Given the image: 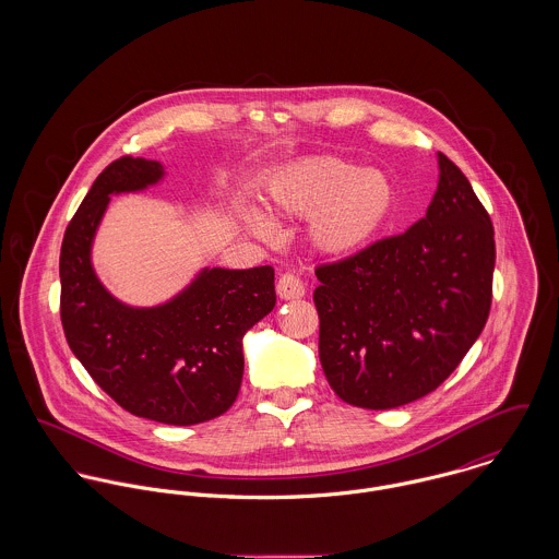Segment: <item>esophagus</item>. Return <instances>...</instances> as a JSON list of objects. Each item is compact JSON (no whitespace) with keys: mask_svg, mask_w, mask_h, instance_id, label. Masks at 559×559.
I'll return each instance as SVG.
<instances>
[{"mask_svg":"<svg viewBox=\"0 0 559 559\" xmlns=\"http://www.w3.org/2000/svg\"><path fill=\"white\" fill-rule=\"evenodd\" d=\"M277 295L280 299L284 301H290V299H301L306 295V284L293 275V273H284L280 280H277Z\"/></svg>","mask_w":559,"mask_h":559,"instance_id":"obj_1","label":"esophagus"}]
</instances>
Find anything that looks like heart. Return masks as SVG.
I'll list each match as a JSON object with an SVG mask.
<instances>
[{"mask_svg": "<svg viewBox=\"0 0 559 559\" xmlns=\"http://www.w3.org/2000/svg\"><path fill=\"white\" fill-rule=\"evenodd\" d=\"M396 200V187L385 171L326 155L284 165L264 189L273 217H308L306 237L322 255H350L368 247L392 222ZM242 222L253 235H269L258 211L247 209Z\"/></svg>", "mask_w": 559, "mask_h": 559, "instance_id": "1", "label": "heart"}]
</instances>
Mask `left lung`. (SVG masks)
<instances>
[{
  "label": "left lung",
  "instance_id": "8db88e82",
  "mask_svg": "<svg viewBox=\"0 0 559 559\" xmlns=\"http://www.w3.org/2000/svg\"><path fill=\"white\" fill-rule=\"evenodd\" d=\"M437 159L426 217L317 269L320 364L353 406L396 408L435 392L488 319L492 224L467 176L445 155Z\"/></svg>",
  "mask_w": 559,
  "mask_h": 559
}]
</instances>
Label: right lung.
Masks as SVG:
<instances>
[{
    "label": "right lung",
    "instance_id": "add662e5",
    "mask_svg": "<svg viewBox=\"0 0 559 559\" xmlns=\"http://www.w3.org/2000/svg\"><path fill=\"white\" fill-rule=\"evenodd\" d=\"M165 176L159 160L120 157L83 198L60 251V317L94 383L124 411L169 426L219 417L239 396L242 335L275 308L273 266L202 269L174 299L131 308L100 284L92 242L111 195Z\"/></svg>",
    "mask_w": 559,
    "mask_h": 559
}]
</instances>
